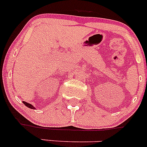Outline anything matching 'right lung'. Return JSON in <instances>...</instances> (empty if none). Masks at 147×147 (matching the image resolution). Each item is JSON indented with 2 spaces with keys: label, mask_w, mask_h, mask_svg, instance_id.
Here are the masks:
<instances>
[{
  "label": "right lung",
  "mask_w": 147,
  "mask_h": 147,
  "mask_svg": "<svg viewBox=\"0 0 147 147\" xmlns=\"http://www.w3.org/2000/svg\"><path fill=\"white\" fill-rule=\"evenodd\" d=\"M23 103L24 104V105H25L26 106V107H29V108H31V109H35L34 107H33V106H32V105H30L29 103H27V102H23Z\"/></svg>",
  "instance_id": "1"
}]
</instances>
